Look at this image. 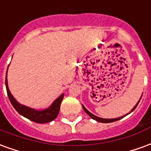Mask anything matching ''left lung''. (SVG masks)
<instances>
[{
  "label": "left lung",
  "instance_id": "8db88e82",
  "mask_svg": "<svg viewBox=\"0 0 151 151\" xmlns=\"http://www.w3.org/2000/svg\"><path fill=\"white\" fill-rule=\"evenodd\" d=\"M141 98H142V97H141ZM140 100H141V99H140ZM140 100L138 101V103H137V104L134 106V108H133V109L131 110V111H130V112H132V111H133V110H134V109L137 108V104H139ZM82 108H83V109H84V111H85L86 113L88 114L89 116L91 117L92 119H94V120H97V121H99V122H102V123H110V122H114V121H116V120H120L121 118H123V117H124V116H121V117H119V118H115V119H104V118H100V117L96 116H95V115H93L92 113H91V112H90V111H89L88 110H87V109H86V108L84 107V106H82ZM127 115H128V114H127Z\"/></svg>",
  "mask_w": 151,
  "mask_h": 151
}]
</instances>
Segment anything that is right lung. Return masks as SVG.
<instances>
[{
    "label": "right lung",
    "mask_w": 151,
    "mask_h": 151,
    "mask_svg": "<svg viewBox=\"0 0 151 151\" xmlns=\"http://www.w3.org/2000/svg\"><path fill=\"white\" fill-rule=\"evenodd\" d=\"M5 86H6V91H7V95L9 99V101L13 105V107L15 108V110L19 114H21L22 116L34 121L35 123L42 124L48 123L50 121L55 120L57 117V115L59 113L60 108V104H61L63 97H64V94H62L60 97L56 99L48 108H47L45 110H42V111H36L35 109L18 104V102L16 101V99L13 97L8 87L7 73H6V78H5Z\"/></svg>",
    "instance_id": "1"
}]
</instances>
